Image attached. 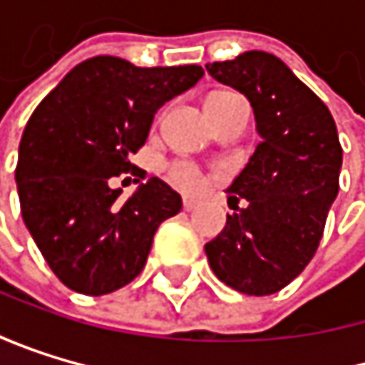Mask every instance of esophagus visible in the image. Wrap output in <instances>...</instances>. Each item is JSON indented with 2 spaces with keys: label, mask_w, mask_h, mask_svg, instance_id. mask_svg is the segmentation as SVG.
Masks as SVG:
<instances>
[{
  "label": "esophagus",
  "mask_w": 365,
  "mask_h": 365,
  "mask_svg": "<svg viewBox=\"0 0 365 365\" xmlns=\"http://www.w3.org/2000/svg\"><path fill=\"white\" fill-rule=\"evenodd\" d=\"M199 203L195 201V199H190V197H184V210H186V212H192V210L197 207Z\"/></svg>",
  "instance_id": "obj_1"
}]
</instances>
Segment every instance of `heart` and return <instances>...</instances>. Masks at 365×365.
I'll list each match as a JSON object with an SVG mask.
<instances>
[{"label":"heart","mask_w":365,"mask_h":365,"mask_svg":"<svg viewBox=\"0 0 365 365\" xmlns=\"http://www.w3.org/2000/svg\"><path fill=\"white\" fill-rule=\"evenodd\" d=\"M221 96H223L221 91L210 93V96L205 98V105L219 101ZM168 175H170V179L175 181V184H177L179 188H184V190H195V188H199V184H201V175H199V170H197L192 164H186V162H177V164H173Z\"/></svg>","instance_id":"obj_1"}]
</instances>
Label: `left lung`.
Here are the masks:
<instances>
[{
  "instance_id": "left-lung-1",
  "label": "left lung",
  "mask_w": 365,
  "mask_h": 365,
  "mask_svg": "<svg viewBox=\"0 0 365 365\" xmlns=\"http://www.w3.org/2000/svg\"><path fill=\"white\" fill-rule=\"evenodd\" d=\"M207 74L241 91L260 144L227 188L234 210L205 245L217 278L247 296L280 291L311 262L339 190L341 144L329 107L269 52L207 63Z\"/></svg>"
}]
</instances>
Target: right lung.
Listing matches in <instances>:
<instances>
[{
    "instance_id": "obj_1",
    "label": "right lung",
    "mask_w": 365,
    "mask_h": 365,
    "mask_svg": "<svg viewBox=\"0 0 365 365\" xmlns=\"http://www.w3.org/2000/svg\"><path fill=\"white\" fill-rule=\"evenodd\" d=\"M201 76L199 65L135 67L93 56L34 109L15 179L24 223L65 287L105 296L144 269L153 236L181 210V197L150 177L120 201L122 188H111V179H144L129 158L144 146L158 109Z\"/></svg>"
}]
</instances>
